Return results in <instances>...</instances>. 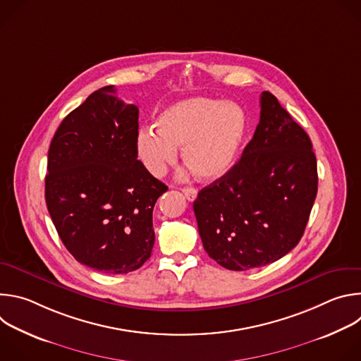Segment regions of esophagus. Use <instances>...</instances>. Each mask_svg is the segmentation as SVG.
Here are the masks:
<instances>
[{"instance_id": "esophagus-1", "label": "esophagus", "mask_w": 361, "mask_h": 361, "mask_svg": "<svg viewBox=\"0 0 361 361\" xmlns=\"http://www.w3.org/2000/svg\"><path fill=\"white\" fill-rule=\"evenodd\" d=\"M181 191H183V194L185 195V198L188 201H194L197 198V190L192 188V187H184Z\"/></svg>"}]
</instances>
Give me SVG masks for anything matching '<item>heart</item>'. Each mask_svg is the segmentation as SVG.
<instances>
[{
	"mask_svg": "<svg viewBox=\"0 0 361 361\" xmlns=\"http://www.w3.org/2000/svg\"><path fill=\"white\" fill-rule=\"evenodd\" d=\"M156 126L157 130L142 127L135 135L137 156L149 174L161 177L183 147V160L194 174L216 180L237 161L247 116L235 102L194 97L166 109Z\"/></svg>",
	"mask_w": 361,
	"mask_h": 361,
	"instance_id": "heart-1",
	"label": "heart"
}]
</instances>
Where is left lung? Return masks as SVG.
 <instances>
[{"label":"left lung","instance_id":"1","mask_svg":"<svg viewBox=\"0 0 361 361\" xmlns=\"http://www.w3.org/2000/svg\"><path fill=\"white\" fill-rule=\"evenodd\" d=\"M260 123L243 156L204 187L194 214L204 250L234 271L280 260L302 237L317 195V161L310 137L269 91Z\"/></svg>","mask_w":361,"mask_h":361}]
</instances>
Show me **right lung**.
Wrapping results in <instances>:
<instances>
[{
  "label": "right lung",
  "instance_id": "right-lung-1",
  "mask_svg": "<svg viewBox=\"0 0 361 361\" xmlns=\"http://www.w3.org/2000/svg\"><path fill=\"white\" fill-rule=\"evenodd\" d=\"M114 85L94 91L48 149L45 201L66 248L99 273L140 269L154 245L152 210L169 190L137 160L138 109Z\"/></svg>",
  "mask_w": 361,
  "mask_h": 361
}]
</instances>
